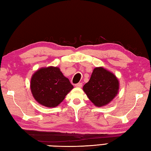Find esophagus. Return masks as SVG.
I'll use <instances>...</instances> for the list:
<instances>
[{
    "instance_id": "esophagus-1",
    "label": "esophagus",
    "mask_w": 151,
    "mask_h": 151,
    "mask_svg": "<svg viewBox=\"0 0 151 151\" xmlns=\"http://www.w3.org/2000/svg\"><path fill=\"white\" fill-rule=\"evenodd\" d=\"M75 86L76 88H81L82 87V83H76Z\"/></svg>"
}]
</instances>
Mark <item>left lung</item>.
Returning <instances> with one entry per match:
<instances>
[{
	"mask_svg": "<svg viewBox=\"0 0 151 151\" xmlns=\"http://www.w3.org/2000/svg\"><path fill=\"white\" fill-rule=\"evenodd\" d=\"M83 90L95 106H105L117 96L119 81L111 71L104 67H97L93 70L90 80L83 86Z\"/></svg>",
	"mask_w": 151,
	"mask_h": 151,
	"instance_id": "left-lung-1",
	"label": "left lung"
}]
</instances>
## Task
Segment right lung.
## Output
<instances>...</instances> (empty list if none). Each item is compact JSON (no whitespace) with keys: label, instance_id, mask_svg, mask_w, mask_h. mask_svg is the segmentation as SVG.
Here are the masks:
<instances>
[{"label":"right lung","instance_id":"obj_1","mask_svg":"<svg viewBox=\"0 0 151 151\" xmlns=\"http://www.w3.org/2000/svg\"><path fill=\"white\" fill-rule=\"evenodd\" d=\"M34 99L46 107H55L64 99L73 86L58 67L48 66L36 71L30 80Z\"/></svg>","mask_w":151,"mask_h":151}]
</instances>
